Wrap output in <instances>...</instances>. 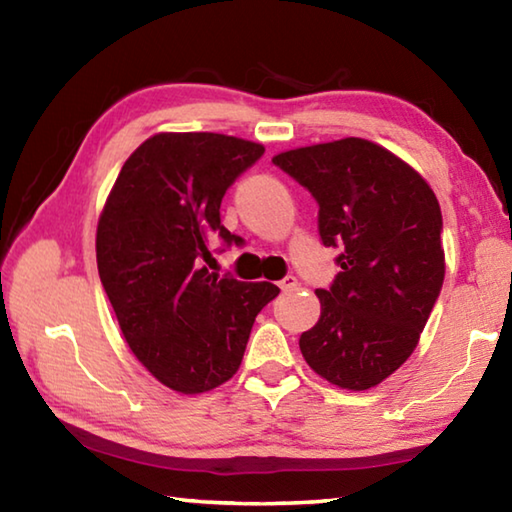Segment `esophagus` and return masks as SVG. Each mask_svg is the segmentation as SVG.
Segmentation results:
<instances>
[{
	"label": "esophagus",
	"instance_id": "esophagus-1",
	"mask_svg": "<svg viewBox=\"0 0 512 512\" xmlns=\"http://www.w3.org/2000/svg\"><path fill=\"white\" fill-rule=\"evenodd\" d=\"M298 287H300V282L293 275H287V277H284V280H280V289L282 291H296Z\"/></svg>",
	"mask_w": 512,
	"mask_h": 512
}]
</instances>
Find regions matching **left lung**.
<instances>
[{
	"mask_svg": "<svg viewBox=\"0 0 512 512\" xmlns=\"http://www.w3.org/2000/svg\"><path fill=\"white\" fill-rule=\"evenodd\" d=\"M275 167L309 189L318 232L339 248L318 323L300 352L329 384L368 391L411 357L445 280L443 214L418 171L384 146L345 140L277 153Z\"/></svg>",
	"mask_w": 512,
	"mask_h": 512,
	"instance_id": "left-lung-1",
	"label": "left lung"
}]
</instances>
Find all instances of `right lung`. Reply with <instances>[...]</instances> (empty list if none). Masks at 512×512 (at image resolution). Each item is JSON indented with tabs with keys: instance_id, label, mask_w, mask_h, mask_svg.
<instances>
[{
	"instance_id": "add662e5",
	"label": "right lung",
	"mask_w": 512,
	"mask_h": 512,
	"mask_svg": "<svg viewBox=\"0 0 512 512\" xmlns=\"http://www.w3.org/2000/svg\"><path fill=\"white\" fill-rule=\"evenodd\" d=\"M264 146L219 133H158L124 162L97 225V266L128 348L171 391L196 395L241 366L255 316L280 289L207 271L228 187Z\"/></svg>"
}]
</instances>
